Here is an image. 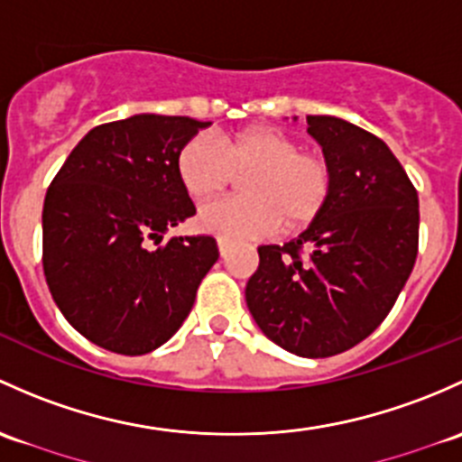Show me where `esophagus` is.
<instances>
[{
  "instance_id": "34e87169",
  "label": "esophagus",
  "mask_w": 462,
  "mask_h": 462,
  "mask_svg": "<svg viewBox=\"0 0 462 462\" xmlns=\"http://www.w3.org/2000/svg\"><path fill=\"white\" fill-rule=\"evenodd\" d=\"M217 249H220L222 258H226V254H229V242H226V240H217Z\"/></svg>"
}]
</instances>
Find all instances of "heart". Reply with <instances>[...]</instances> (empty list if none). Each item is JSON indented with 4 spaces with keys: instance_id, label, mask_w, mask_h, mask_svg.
<instances>
[{
    "instance_id": "heart-1",
    "label": "heart",
    "mask_w": 462,
    "mask_h": 462,
    "mask_svg": "<svg viewBox=\"0 0 462 462\" xmlns=\"http://www.w3.org/2000/svg\"><path fill=\"white\" fill-rule=\"evenodd\" d=\"M242 179L240 198L213 202L199 211L204 231L220 240L263 237L311 226L329 207L336 171L329 155L302 149L291 133L254 125L213 142L196 135L180 149L178 178L193 199H211Z\"/></svg>"
}]
</instances>
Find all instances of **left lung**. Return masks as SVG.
I'll return each instance as SVG.
<instances>
[{
  "label": "left lung",
  "mask_w": 462,
  "mask_h": 462,
  "mask_svg": "<svg viewBox=\"0 0 462 462\" xmlns=\"http://www.w3.org/2000/svg\"><path fill=\"white\" fill-rule=\"evenodd\" d=\"M336 171L320 217L287 245L258 249L246 304L266 337L304 358L342 354L378 329L418 254V193L380 137L307 116Z\"/></svg>",
  "instance_id": "obj_1"
}]
</instances>
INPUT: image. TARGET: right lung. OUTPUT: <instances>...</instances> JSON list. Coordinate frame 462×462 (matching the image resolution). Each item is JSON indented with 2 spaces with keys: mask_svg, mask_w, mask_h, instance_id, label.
<instances>
[{
  "mask_svg": "<svg viewBox=\"0 0 462 462\" xmlns=\"http://www.w3.org/2000/svg\"><path fill=\"white\" fill-rule=\"evenodd\" d=\"M211 122L142 113L90 128L51 182L42 263L51 296L84 337L142 356L182 327L216 237L164 231L196 213L178 153Z\"/></svg>",
  "mask_w": 462,
  "mask_h": 462,
  "instance_id": "1",
  "label": "right lung"
}]
</instances>
